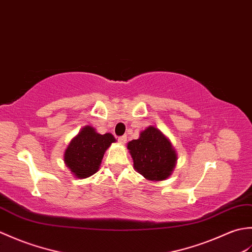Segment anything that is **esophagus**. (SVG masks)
<instances>
[{"label": "esophagus", "mask_w": 252, "mask_h": 252, "mask_svg": "<svg viewBox=\"0 0 252 252\" xmlns=\"http://www.w3.org/2000/svg\"><path fill=\"white\" fill-rule=\"evenodd\" d=\"M117 140H119V142L121 144H125L126 141H127V137L126 136H121V137H119V139H117Z\"/></svg>", "instance_id": "obj_1"}]
</instances>
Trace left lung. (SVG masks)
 I'll list each match as a JSON object with an SVG mask.
<instances>
[{"label":"left lung","instance_id":"left-lung-1","mask_svg":"<svg viewBox=\"0 0 252 252\" xmlns=\"http://www.w3.org/2000/svg\"><path fill=\"white\" fill-rule=\"evenodd\" d=\"M136 170L151 181L168 178L176 165L177 155L160 130L153 126L141 132L140 138L128 142Z\"/></svg>","mask_w":252,"mask_h":252}]
</instances>
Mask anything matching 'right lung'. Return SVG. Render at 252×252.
Here are the masks:
<instances>
[{
	"label": "right lung",
	"mask_w": 252,
	"mask_h": 252,
	"mask_svg": "<svg viewBox=\"0 0 252 252\" xmlns=\"http://www.w3.org/2000/svg\"><path fill=\"white\" fill-rule=\"evenodd\" d=\"M113 142L111 133L100 135L91 126L84 127L65 150V164L77 178L91 177L98 171L105 150Z\"/></svg>",
	"instance_id": "obj_1"
}]
</instances>
